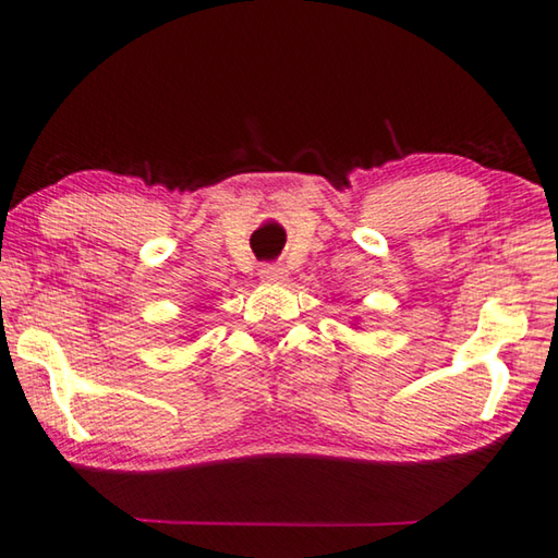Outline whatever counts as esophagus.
Listing matches in <instances>:
<instances>
[{
	"mask_svg": "<svg viewBox=\"0 0 558 558\" xmlns=\"http://www.w3.org/2000/svg\"><path fill=\"white\" fill-rule=\"evenodd\" d=\"M259 277L264 281H269V284H281V281L287 279V269H284V264L269 262V264H264V267L259 269Z\"/></svg>",
	"mask_w": 558,
	"mask_h": 558,
	"instance_id": "34e87169",
	"label": "esophagus"
}]
</instances>
